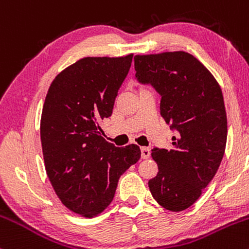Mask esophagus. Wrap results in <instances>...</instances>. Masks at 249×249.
Wrapping results in <instances>:
<instances>
[{"mask_svg": "<svg viewBox=\"0 0 249 249\" xmlns=\"http://www.w3.org/2000/svg\"><path fill=\"white\" fill-rule=\"evenodd\" d=\"M141 152H142V159H148V158H150V154H151L150 148H147V147H142Z\"/></svg>", "mask_w": 249, "mask_h": 249, "instance_id": "esophagus-1", "label": "esophagus"}]
</instances>
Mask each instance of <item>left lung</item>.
Masks as SVG:
<instances>
[{"label": "left lung", "mask_w": 249, "mask_h": 249, "mask_svg": "<svg viewBox=\"0 0 249 249\" xmlns=\"http://www.w3.org/2000/svg\"><path fill=\"white\" fill-rule=\"evenodd\" d=\"M136 77L161 96L160 116L176 130L172 148H153L158 173L148 180L160 206H192L214 178L227 142V116L219 83L191 53L167 51L134 56Z\"/></svg>", "instance_id": "left-lung-1"}]
</instances>
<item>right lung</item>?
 <instances>
[{"label":"right lung","mask_w":249,"mask_h":249,"mask_svg":"<svg viewBox=\"0 0 249 249\" xmlns=\"http://www.w3.org/2000/svg\"><path fill=\"white\" fill-rule=\"evenodd\" d=\"M132 57H84L55 77L45 97V171L62 204L84 218L97 216L111 204L119 177L141 158L139 146L116 147L99 126L112 115Z\"/></svg>","instance_id":"add662e5"}]
</instances>
